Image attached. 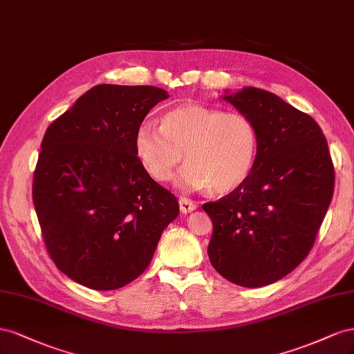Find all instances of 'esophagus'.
I'll return each mask as SVG.
<instances>
[{"label": "esophagus", "mask_w": 354, "mask_h": 354, "mask_svg": "<svg viewBox=\"0 0 354 354\" xmlns=\"http://www.w3.org/2000/svg\"><path fill=\"white\" fill-rule=\"evenodd\" d=\"M197 207L196 201L189 200L187 197H179V209L183 214H188V212H193Z\"/></svg>", "instance_id": "34e87169"}]
</instances>
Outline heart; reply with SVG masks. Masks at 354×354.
Segmentation results:
<instances>
[{"label": "heart", "instance_id": "b5f03b06", "mask_svg": "<svg viewBox=\"0 0 354 354\" xmlns=\"http://www.w3.org/2000/svg\"><path fill=\"white\" fill-rule=\"evenodd\" d=\"M258 149L259 133L249 115L205 105L170 109L160 126L145 120L135 133L136 157L151 178L166 183L184 154L179 185L212 194H228L245 184Z\"/></svg>", "mask_w": 354, "mask_h": 354}]
</instances>
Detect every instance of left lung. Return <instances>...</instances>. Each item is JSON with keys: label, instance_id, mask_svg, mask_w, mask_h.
<instances>
[{"label": "left lung", "instance_id": "1", "mask_svg": "<svg viewBox=\"0 0 354 354\" xmlns=\"http://www.w3.org/2000/svg\"><path fill=\"white\" fill-rule=\"evenodd\" d=\"M224 99L254 120L259 149L245 184L203 205L214 224L207 254L222 277L261 288L310 254L334 194L335 170L326 138L308 114L255 87Z\"/></svg>", "mask_w": 354, "mask_h": 354}]
</instances>
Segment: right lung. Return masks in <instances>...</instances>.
Here are the masks:
<instances>
[{"label":"right lung","mask_w":354,"mask_h":354,"mask_svg":"<svg viewBox=\"0 0 354 354\" xmlns=\"http://www.w3.org/2000/svg\"><path fill=\"white\" fill-rule=\"evenodd\" d=\"M166 97L153 86L99 84L47 127L32 200L50 258L80 285L113 290L135 280L179 214L135 153L138 126Z\"/></svg>","instance_id":"obj_1"}]
</instances>
